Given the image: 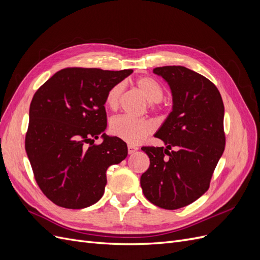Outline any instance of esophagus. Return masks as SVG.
<instances>
[{
    "label": "esophagus",
    "instance_id": "34e87169",
    "mask_svg": "<svg viewBox=\"0 0 260 260\" xmlns=\"http://www.w3.org/2000/svg\"><path fill=\"white\" fill-rule=\"evenodd\" d=\"M138 149H139V147L136 146V145H132V144H129V145H128V153H129V154L136 153V152L138 151Z\"/></svg>",
    "mask_w": 260,
    "mask_h": 260
}]
</instances>
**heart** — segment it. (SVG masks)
Segmentation results:
<instances>
[{"label":"heart","mask_w":260,"mask_h":260,"mask_svg":"<svg viewBox=\"0 0 260 260\" xmlns=\"http://www.w3.org/2000/svg\"><path fill=\"white\" fill-rule=\"evenodd\" d=\"M138 88L141 90L145 98L151 102L153 107L160 104V100L164 96V86L159 81L152 77H141L136 81ZM124 90L122 82L114 84L106 93L105 103L115 111L120 103V99ZM111 131L115 137L125 141L128 143H140L149 133L153 131V123L145 119H137L130 116H119L113 119L111 123Z\"/></svg>","instance_id":"heart-1"}]
</instances>
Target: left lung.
I'll return each instance as SVG.
<instances>
[{"instance_id": "obj_1", "label": "left lung", "mask_w": 260, "mask_h": 260, "mask_svg": "<svg viewBox=\"0 0 260 260\" xmlns=\"http://www.w3.org/2000/svg\"><path fill=\"white\" fill-rule=\"evenodd\" d=\"M153 73L168 82L174 105L155 133L166 148L142 147L149 157V167L141 176V186L154 205L174 210L195 202L208 190L224 151V106L217 86L191 69L164 66ZM172 146L177 151L169 152Z\"/></svg>"}]
</instances>
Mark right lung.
<instances>
[{"mask_svg": "<svg viewBox=\"0 0 260 260\" xmlns=\"http://www.w3.org/2000/svg\"><path fill=\"white\" fill-rule=\"evenodd\" d=\"M132 73L64 68L35 93L25 147L39 187L57 206L81 209L95 204L104 194L107 168L127 157V144L103 133L104 104L107 91ZM100 134L104 142L94 145Z\"/></svg>", "mask_w": 260, "mask_h": 260, "instance_id": "1", "label": "right lung"}]
</instances>
